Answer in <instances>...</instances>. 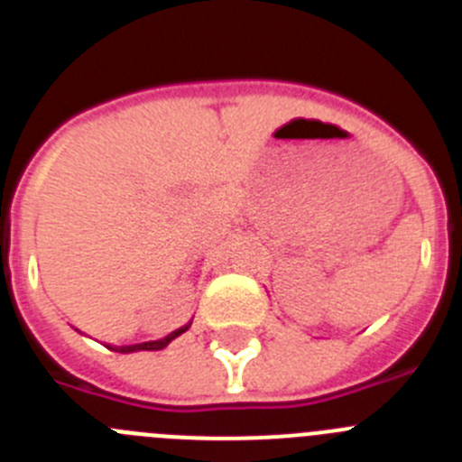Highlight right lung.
<instances>
[{
    "label": "right lung",
    "mask_w": 462,
    "mask_h": 462,
    "mask_svg": "<svg viewBox=\"0 0 462 462\" xmlns=\"http://www.w3.org/2000/svg\"><path fill=\"white\" fill-rule=\"evenodd\" d=\"M189 326H191V321H189V324L182 326V328H178V330H173V333H169V336H166V337H162V340L138 342V345H125V346H108V349H113V352H120V354L141 352V349H145V352H159V349H164V346L169 345L171 340H175V337H178V336H182V333H185V330L189 328Z\"/></svg>",
    "instance_id": "add662e5"
}]
</instances>
